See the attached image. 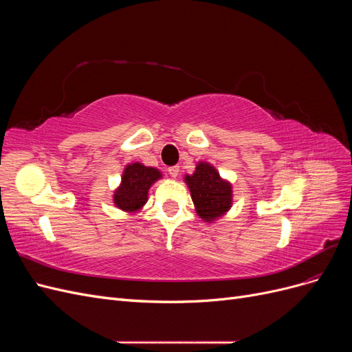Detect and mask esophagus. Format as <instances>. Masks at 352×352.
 <instances>
[{"label": "esophagus", "mask_w": 352, "mask_h": 352, "mask_svg": "<svg viewBox=\"0 0 352 352\" xmlns=\"http://www.w3.org/2000/svg\"><path fill=\"white\" fill-rule=\"evenodd\" d=\"M168 175L172 176V177H176L177 175H179V172H180V168H179V166H172V167H168Z\"/></svg>", "instance_id": "34e87169"}]
</instances>
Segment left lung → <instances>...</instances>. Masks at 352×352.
I'll return each mask as SVG.
<instances>
[{
    "label": "left lung",
    "mask_w": 352,
    "mask_h": 352,
    "mask_svg": "<svg viewBox=\"0 0 352 352\" xmlns=\"http://www.w3.org/2000/svg\"><path fill=\"white\" fill-rule=\"evenodd\" d=\"M185 180L201 219L212 221L230 208L232 186L211 164L199 163L194 175H188Z\"/></svg>",
    "instance_id": "left-lung-1"
}]
</instances>
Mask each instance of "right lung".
<instances>
[{"label":"right lung","instance_id":"1","mask_svg":"<svg viewBox=\"0 0 352 352\" xmlns=\"http://www.w3.org/2000/svg\"><path fill=\"white\" fill-rule=\"evenodd\" d=\"M162 175L154 167L129 164L123 172L120 188L114 194V204L124 211L140 210L148 199V189Z\"/></svg>","mask_w":352,"mask_h":352}]
</instances>
